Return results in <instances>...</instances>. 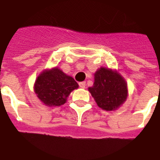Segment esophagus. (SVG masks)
<instances>
[{"label":"esophagus","instance_id":"esophagus-1","mask_svg":"<svg viewBox=\"0 0 160 160\" xmlns=\"http://www.w3.org/2000/svg\"><path fill=\"white\" fill-rule=\"evenodd\" d=\"M85 85H86V82H79V87H80V88H84Z\"/></svg>","mask_w":160,"mask_h":160}]
</instances>
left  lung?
<instances>
[{"label": "left lung", "mask_w": 160, "mask_h": 160, "mask_svg": "<svg viewBox=\"0 0 160 160\" xmlns=\"http://www.w3.org/2000/svg\"><path fill=\"white\" fill-rule=\"evenodd\" d=\"M99 107L112 111L123 104L127 98V84L123 78L109 69L101 67L94 74L93 87L88 88Z\"/></svg>", "instance_id": "left-lung-1"}]
</instances>
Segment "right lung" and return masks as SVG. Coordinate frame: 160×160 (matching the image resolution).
I'll return each instance as SVG.
<instances>
[{
    "label": "right lung",
    "mask_w": 160,
    "mask_h": 160,
    "mask_svg": "<svg viewBox=\"0 0 160 160\" xmlns=\"http://www.w3.org/2000/svg\"><path fill=\"white\" fill-rule=\"evenodd\" d=\"M78 88V82L58 68L42 72L35 83L37 97L48 107L65 104L70 93Z\"/></svg>",
    "instance_id": "obj_1"
}]
</instances>
